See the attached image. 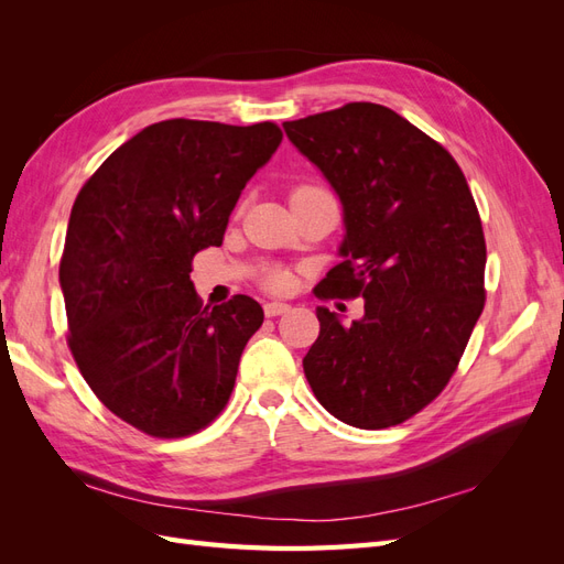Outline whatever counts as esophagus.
<instances>
[{
  "label": "esophagus",
  "instance_id": "esophagus-1",
  "mask_svg": "<svg viewBox=\"0 0 564 564\" xmlns=\"http://www.w3.org/2000/svg\"><path fill=\"white\" fill-rule=\"evenodd\" d=\"M263 311H265V317H278V315H284L289 311V305L286 303H278V301H270V303L263 305Z\"/></svg>",
  "mask_w": 564,
  "mask_h": 564
}]
</instances>
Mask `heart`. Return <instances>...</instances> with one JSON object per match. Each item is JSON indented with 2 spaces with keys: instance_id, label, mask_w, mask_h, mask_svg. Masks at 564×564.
Returning <instances> with one entry per match:
<instances>
[{
  "instance_id": "obj_1",
  "label": "heart",
  "mask_w": 564,
  "mask_h": 564,
  "mask_svg": "<svg viewBox=\"0 0 564 564\" xmlns=\"http://www.w3.org/2000/svg\"><path fill=\"white\" fill-rule=\"evenodd\" d=\"M313 191H322V187H317V185H299V187H294L292 197H294V195L313 193ZM263 284H265V289H270V292H284V289L289 286V275H286L284 270L272 268V270H268L265 275H263Z\"/></svg>"
}]
</instances>
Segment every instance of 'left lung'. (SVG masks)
<instances>
[{
  "label": "left lung",
  "mask_w": 564,
  "mask_h": 564,
  "mask_svg": "<svg viewBox=\"0 0 564 564\" xmlns=\"http://www.w3.org/2000/svg\"><path fill=\"white\" fill-rule=\"evenodd\" d=\"M284 131L344 204V261L315 296L365 299L350 327L319 305L305 379L338 421L390 429L445 390L482 315L480 214L449 152L386 106L346 104Z\"/></svg>",
  "instance_id": "obj_1"
}]
</instances>
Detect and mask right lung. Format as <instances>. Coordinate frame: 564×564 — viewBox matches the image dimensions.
<instances>
[{
	"label": "right lung",
	"mask_w": 564,
	"mask_h": 564,
	"mask_svg": "<svg viewBox=\"0 0 564 564\" xmlns=\"http://www.w3.org/2000/svg\"><path fill=\"white\" fill-rule=\"evenodd\" d=\"M280 143L272 122L164 119L119 145L73 204L58 270L67 346L96 398L145 435H193L230 400L263 308L245 294L202 305L193 259L220 247Z\"/></svg>",
	"instance_id": "add662e5"
}]
</instances>
